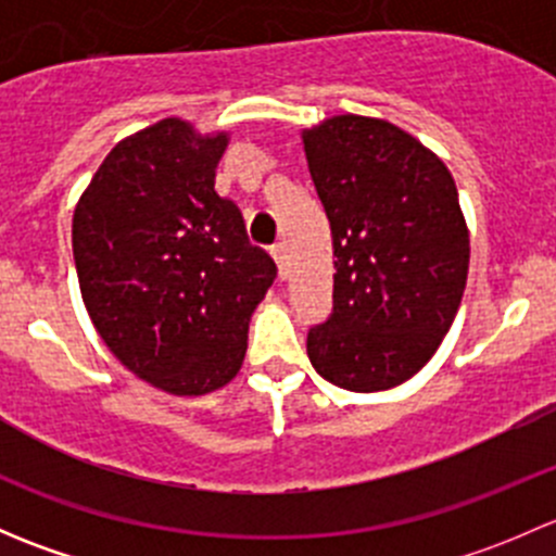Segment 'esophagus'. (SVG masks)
<instances>
[{
  "label": "esophagus",
  "instance_id": "34e87169",
  "mask_svg": "<svg viewBox=\"0 0 556 556\" xmlns=\"http://www.w3.org/2000/svg\"><path fill=\"white\" fill-rule=\"evenodd\" d=\"M271 257L277 261V268H279V277H288V250H285V244H274L271 247Z\"/></svg>",
  "mask_w": 556,
  "mask_h": 556
}]
</instances>
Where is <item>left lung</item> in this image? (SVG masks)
Returning a JSON list of instances; mask_svg holds the SVG:
<instances>
[{
  "label": "left lung",
  "instance_id": "obj_1",
  "mask_svg": "<svg viewBox=\"0 0 556 556\" xmlns=\"http://www.w3.org/2000/svg\"><path fill=\"white\" fill-rule=\"evenodd\" d=\"M333 237V312L306 336L314 371L352 392L412 379L450 333L470 242L444 161L379 117L304 131Z\"/></svg>",
  "mask_w": 556,
  "mask_h": 556
}]
</instances>
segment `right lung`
Instances as JSON below:
<instances>
[{"instance_id": "right-lung-1", "label": "right lung", "mask_w": 556, "mask_h": 556, "mask_svg": "<svg viewBox=\"0 0 556 556\" xmlns=\"http://www.w3.org/2000/svg\"><path fill=\"white\" fill-rule=\"evenodd\" d=\"M228 134L179 117L117 142L72 220L86 309L112 355L172 395H206L242 368L247 328L277 277L215 190Z\"/></svg>"}]
</instances>
